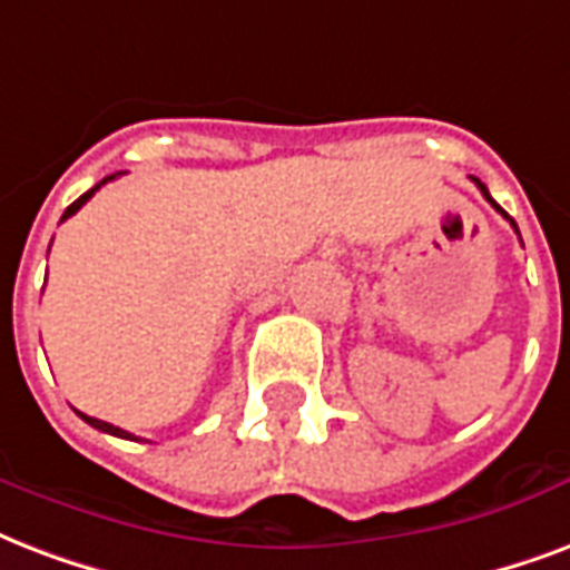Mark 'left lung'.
<instances>
[{
  "mask_svg": "<svg viewBox=\"0 0 570 570\" xmlns=\"http://www.w3.org/2000/svg\"><path fill=\"white\" fill-rule=\"evenodd\" d=\"M472 181H475V185H478V190H481V194H484V199H488L490 206L497 208V212H499V215H502V217H508V212H505V208L499 206L497 199L490 197V190H488V188H484V181H478V179H472ZM508 220H511V227H514V229H517V224H514V217H508ZM517 236H520V233H517Z\"/></svg>",
  "mask_w": 570,
  "mask_h": 570,
  "instance_id": "obj_1",
  "label": "left lung"
}]
</instances>
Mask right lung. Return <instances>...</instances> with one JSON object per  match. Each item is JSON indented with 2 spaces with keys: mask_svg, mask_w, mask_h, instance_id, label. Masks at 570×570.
Wrapping results in <instances>:
<instances>
[{
  "mask_svg": "<svg viewBox=\"0 0 570 570\" xmlns=\"http://www.w3.org/2000/svg\"><path fill=\"white\" fill-rule=\"evenodd\" d=\"M116 176H121V173H112V176H107V179L98 181V185H95V188L86 190V194H82L80 199H73L71 206L65 208L62 220H68V217H71V215H77V212H80V208L86 206V203H89V197H92L95 190L101 188V185H107V181L116 179ZM77 415H80V419L86 421V424H92L95 430H104V433H110V436H119V440H137V436H134V433H128V430H121V428H112V424H107V421H101V419H89V415H82V412H77Z\"/></svg>",
  "mask_w": 570,
  "mask_h": 570,
  "instance_id": "right-lung-1",
  "label": "right lung"
}]
</instances>
